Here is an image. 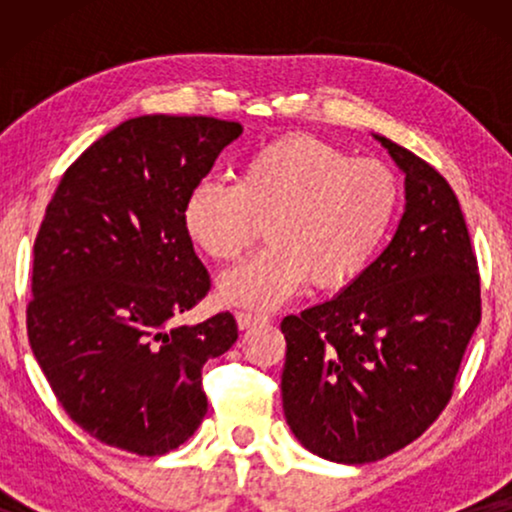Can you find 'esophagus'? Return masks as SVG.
Returning <instances> with one entry per match:
<instances>
[{"mask_svg": "<svg viewBox=\"0 0 512 512\" xmlns=\"http://www.w3.org/2000/svg\"><path fill=\"white\" fill-rule=\"evenodd\" d=\"M237 319V326L242 328H251V326H258V324H268V314H258V312H237L235 314Z\"/></svg>", "mask_w": 512, "mask_h": 512, "instance_id": "34e87169", "label": "esophagus"}]
</instances>
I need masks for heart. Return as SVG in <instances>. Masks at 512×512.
Returning <instances> with one entry per match:
<instances>
[{
	"label": "heart",
	"mask_w": 512,
	"mask_h": 512,
	"mask_svg": "<svg viewBox=\"0 0 512 512\" xmlns=\"http://www.w3.org/2000/svg\"><path fill=\"white\" fill-rule=\"evenodd\" d=\"M401 184L387 165L312 135H286L242 160L237 184L202 179L181 209L186 235L214 261H237L268 223L270 247L219 279L228 305L277 307L307 279L338 291L389 240Z\"/></svg>",
	"instance_id": "1"
}]
</instances>
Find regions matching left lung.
<instances>
[{
	"label": "left lung",
	"instance_id": "8db88e82",
	"mask_svg": "<svg viewBox=\"0 0 512 512\" xmlns=\"http://www.w3.org/2000/svg\"><path fill=\"white\" fill-rule=\"evenodd\" d=\"M375 139L405 174L396 235L338 296L282 321L286 424L338 464L389 457L436 422L482 312L457 195L426 160Z\"/></svg>",
	"mask_w": 512,
	"mask_h": 512
}]
</instances>
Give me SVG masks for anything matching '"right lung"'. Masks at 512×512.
<instances>
[{"mask_svg":"<svg viewBox=\"0 0 512 512\" xmlns=\"http://www.w3.org/2000/svg\"><path fill=\"white\" fill-rule=\"evenodd\" d=\"M242 125L139 116L67 167L34 240L27 338L62 408L118 450L160 457L207 412L202 366L237 340L230 312L170 326L209 275L181 209Z\"/></svg>","mask_w":512,"mask_h":512,"instance_id":"right-lung-1","label":"right lung"}]
</instances>
